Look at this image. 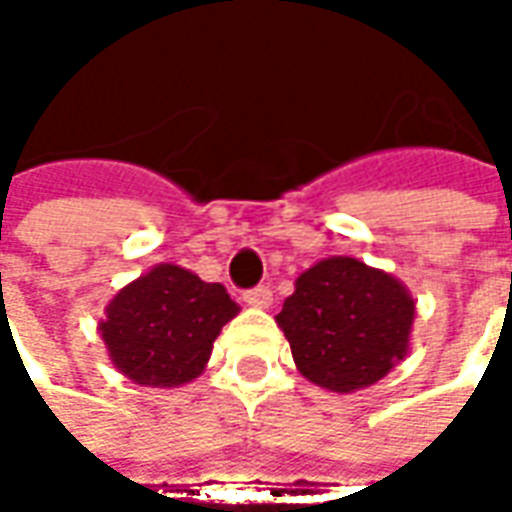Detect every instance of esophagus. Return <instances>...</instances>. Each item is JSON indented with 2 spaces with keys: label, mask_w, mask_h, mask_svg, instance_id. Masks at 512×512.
<instances>
[{
  "label": "esophagus",
  "mask_w": 512,
  "mask_h": 512,
  "mask_svg": "<svg viewBox=\"0 0 512 512\" xmlns=\"http://www.w3.org/2000/svg\"><path fill=\"white\" fill-rule=\"evenodd\" d=\"M245 302L253 307H270V302H273V290L267 285L250 287V290H245Z\"/></svg>",
  "instance_id": "34e87169"
}]
</instances>
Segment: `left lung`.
Instances as JSON below:
<instances>
[{"label": "left lung", "instance_id": "1", "mask_svg": "<svg viewBox=\"0 0 512 512\" xmlns=\"http://www.w3.org/2000/svg\"><path fill=\"white\" fill-rule=\"evenodd\" d=\"M416 305L399 279L333 256L296 279L276 316L299 373L333 393L379 382L407 356Z\"/></svg>", "mask_w": 512, "mask_h": 512}]
</instances>
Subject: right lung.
Listing matches in <instances>:
<instances>
[{
	"mask_svg": "<svg viewBox=\"0 0 512 512\" xmlns=\"http://www.w3.org/2000/svg\"><path fill=\"white\" fill-rule=\"evenodd\" d=\"M239 313L222 285L159 265L122 287L99 325L113 364L148 387H179L205 370L219 330Z\"/></svg>",
	"mask_w": 512,
	"mask_h": 512,
	"instance_id": "right-lung-1",
	"label": "right lung"
}]
</instances>
